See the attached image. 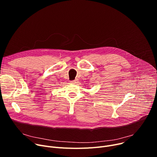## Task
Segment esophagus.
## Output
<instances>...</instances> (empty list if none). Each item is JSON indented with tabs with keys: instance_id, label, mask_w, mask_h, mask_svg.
Masks as SVG:
<instances>
[{
	"instance_id": "obj_1",
	"label": "esophagus",
	"mask_w": 157,
	"mask_h": 157,
	"mask_svg": "<svg viewBox=\"0 0 157 157\" xmlns=\"http://www.w3.org/2000/svg\"><path fill=\"white\" fill-rule=\"evenodd\" d=\"M71 83H72L73 84H78V83H79V81H78V79H76L75 80L72 81H71Z\"/></svg>"
}]
</instances>
